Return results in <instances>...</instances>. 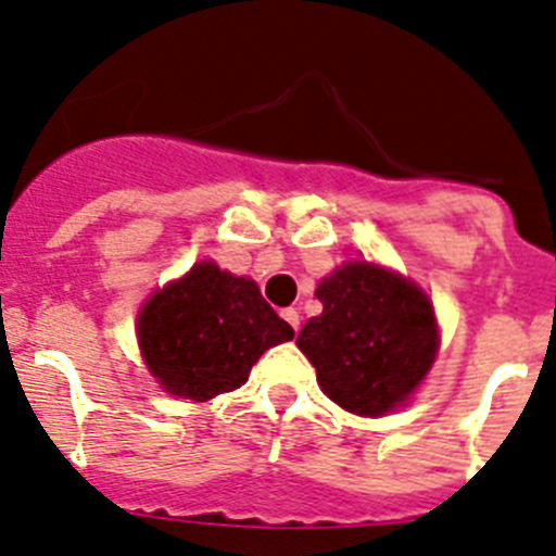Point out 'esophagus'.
I'll return each mask as SVG.
<instances>
[{
  "label": "esophagus",
  "mask_w": 556,
  "mask_h": 556,
  "mask_svg": "<svg viewBox=\"0 0 556 556\" xmlns=\"http://www.w3.org/2000/svg\"><path fill=\"white\" fill-rule=\"evenodd\" d=\"M280 316H283L286 321L291 324V329H294V332H296V329H300V311H296V307H286V311L280 313Z\"/></svg>",
  "instance_id": "1"
}]
</instances>
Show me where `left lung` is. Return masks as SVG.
<instances>
[{
  "instance_id": "left-lung-1",
  "label": "left lung",
  "mask_w": 556,
  "mask_h": 556,
  "mask_svg": "<svg viewBox=\"0 0 556 556\" xmlns=\"http://www.w3.org/2000/svg\"><path fill=\"white\" fill-rule=\"evenodd\" d=\"M321 316L296 345L316 367L332 403L383 416L408 400L435 362L438 324L430 300L410 280L367 262H349L316 289Z\"/></svg>"
}]
</instances>
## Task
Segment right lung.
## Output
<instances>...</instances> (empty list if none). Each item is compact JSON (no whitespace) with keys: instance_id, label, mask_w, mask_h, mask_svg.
Listing matches in <instances>:
<instances>
[{"instance_id":"right-lung-1","label":"right lung","mask_w":556,"mask_h":556,"mask_svg":"<svg viewBox=\"0 0 556 556\" xmlns=\"http://www.w3.org/2000/svg\"><path fill=\"white\" fill-rule=\"evenodd\" d=\"M137 338L162 389L205 403L249 381L254 362L294 338V329L262 300L254 280L200 262L151 296Z\"/></svg>"}]
</instances>
